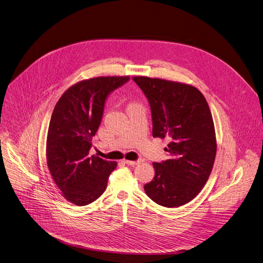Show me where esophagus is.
<instances>
[{
    "label": "esophagus",
    "mask_w": 263,
    "mask_h": 263,
    "mask_svg": "<svg viewBox=\"0 0 263 263\" xmlns=\"http://www.w3.org/2000/svg\"><path fill=\"white\" fill-rule=\"evenodd\" d=\"M124 162L128 165H136L138 163H140V160H128V159H125Z\"/></svg>",
    "instance_id": "obj_1"
}]
</instances>
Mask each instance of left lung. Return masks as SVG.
I'll return each mask as SVG.
<instances>
[{
	"instance_id": "1",
	"label": "left lung",
	"mask_w": 263,
	"mask_h": 263,
	"mask_svg": "<svg viewBox=\"0 0 263 263\" xmlns=\"http://www.w3.org/2000/svg\"><path fill=\"white\" fill-rule=\"evenodd\" d=\"M147 97L152 113L153 137H168L171 158L153 162L155 176L145 184L156 203L174 208L195 198L206 183L217 151L209 105L194 86L157 78L133 77Z\"/></svg>"
}]
</instances>
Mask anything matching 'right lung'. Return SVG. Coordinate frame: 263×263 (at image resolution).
Returning a JSON list of instances; mask_svg holds the SVG:
<instances>
[{"mask_svg":"<svg viewBox=\"0 0 263 263\" xmlns=\"http://www.w3.org/2000/svg\"><path fill=\"white\" fill-rule=\"evenodd\" d=\"M130 77H99L68 88L51 115L46 141L47 166L62 195L87 205L106 190L117 162L89 155L92 137L102 122L108 94Z\"/></svg>","mask_w":263,"mask_h":263,"instance_id":"obj_1","label":"right lung"}]
</instances>
